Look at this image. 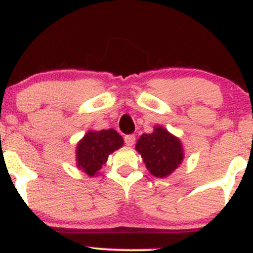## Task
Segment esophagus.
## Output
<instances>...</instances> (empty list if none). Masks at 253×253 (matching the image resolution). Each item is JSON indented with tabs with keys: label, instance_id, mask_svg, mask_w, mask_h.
<instances>
[{
	"label": "esophagus",
	"instance_id": "1",
	"mask_svg": "<svg viewBox=\"0 0 253 253\" xmlns=\"http://www.w3.org/2000/svg\"><path fill=\"white\" fill-rule=\"evenodd\" d=\"M125 144L127 145V146H133L135 143V135L134 134H127L125 135Z\"/></svg>",
	"mask_w": 253,
	"mask_h": 253
}]
</instances>
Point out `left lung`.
I'll list each match as a JSON object with an SVG mask.
<instances>
[{
	"label": "left lung",
	"mask_w": 253,
	"mask_h": 253,
	"mask_svg": "<svg viewBox=\"0 0 253 253\" xmlns=\"http://www.w3.org/2000/svg\"><path fill=\"white\" fill-rule=\"evenodd\" d=\"M135 149L143 157L147 170L156 177L169 176L183 161L179 139L161 126L156 127L151 134L141 135Z\"/></svg>",
	"instance_id": "8db88e82"
}]
</instances>
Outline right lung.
Segmentation results:
<instances>
[{
	"label": "right lung",
	"mask_w": 253,
	"mask_h": 253,
	"mask_svg": "<svg viewBox=\"0 0 253 253\" xmlns=\"http://www.w3.org/2000/svg\"><path fill=\"white\" fill-rule=\"evenodd\" d=\"M124 145V139L117 130L109 128L90 132L77 145V167L86 175L94 176L115 150Z\"/></svg>",
	"instance_id": "1"
}]
</instances>
